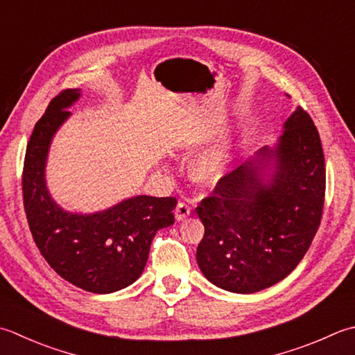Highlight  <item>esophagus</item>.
I'll list each match as a JSON object with an SVG mask.
<instances>
[{
	"label": "esophagus",
	"mask_w": 355,
	"mask_h": 355,
	"mask_svg": "<svg viewBox=\"0 0 355 355\" xmlns=\"http://www.w3.org/2000/svg\"><path fill=\"white\" fill-rule=\"evenodd\" d=\"M189 214H191V206L187 205V203H184V201H180V203L177 205V207H175V218L178 221H182Z\"/></svg>",
	"instance_id": "obj_1"
}]
</instances>
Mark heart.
I'll return each instance as SVG.
<instances>
[{"label": "heart", "mask_w": 355, "mask_h": 355, "mask_svg": "<svg viewBox=\"0 0 355 355\" xmlns=\"http://www.w3.org/2000/svg\"><path fill=\"white\" fill-rule=\"evenodd\" d=\"M237 134L229 130L209 148L201 150L191 163V175L197 183L212 186L218 183L231 169L237 148Z\"/></svg>", "instance_id": "heart-1"}]
</instances>
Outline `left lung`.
<instances>
[{
	"mask_svg": "<svg viewBox=\"0 0 355 355\" xmlns=\"http://www.w3.org/2000/svg\"><path fill=\"white\" fill-rule=\"evenodd\" d=\"M289 96V95H286ZM326 171L314 121L297 107L269 148L227 173L197 214L200 270L229 293L252 294L288 277L320 226Z\"/></svg>",
	"mask_w": 355,
	"mask_h": 355,
	"instance_id": "left-lung-1",
	"label": "left lung"
}]
</instances>
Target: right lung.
I'll return each instance as SVG.
<instances>
[{"mask_svg": "<svg viewBox=\"0 0 355 355\" xmlns=\"http://www.w3.org/2000/svg\"><path fill=\"white\" fill-rule=\"evenodd\" d=\"M81 89L62 90L49 103L27 143L23 198L32 237L41 255L62 279L89 293L110 294L143 274L157 231L173 225V197L135 196L98 212H69L46 182L55 134L80 100Z\"/></svg>", "mask_w": 355, "mask_h": 355, "instance_id": "right-lung-1", "label": "right lung"}]
</instances>
